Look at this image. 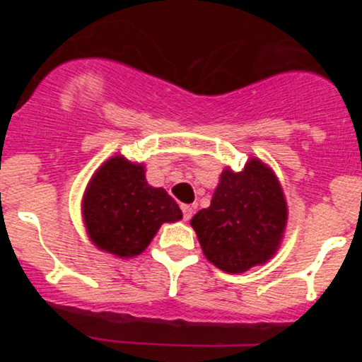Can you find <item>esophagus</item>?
Returning a JSON list of instances; mask_svg holds the SVG:
<instances>
[{
	"instance_id": "esophagus-1",
	"label": "esophagus",
	"mask_w": 362,
	"mask_h": 362,
	"mask_svg": "<svg viewBox=\"0 0 362 362\" xmlns=\"http://www.w3.org/2000/svg\"><path fill=\"white\" fill-rule=\"evenodd\" d=\"M182 213H184L185 221H189V219L192 218V214H194V207L189 206V204H184V206H182Z\"/></svg>"
}]
</instances>
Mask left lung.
I'll return each mask as SVG.
<instances>
[{
  "instance_id": "1",
  "label": "left lung",
  "mask_w": 362,
  "mask_h": 362,
  "mask_svg": "<svg viewBox=\"0 0 362 362\" xmlns=\"http://www.w3.org/2000/svg\"><path fill=\"white\" fill-rule=\"evenodd\" d=\"M288 223L284 192L259 158L224 168L211 206L190 219L206 259L228 274L247 272L277 252Z\"/></svg>"
}]
</instances>
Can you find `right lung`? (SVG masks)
Returning a JSON list of instances; mask_svg holds the SVG:
<instances>
[{
  "label": "right lung",
  "instance_id": "obj_1",
  "mask_svg": "<svg viewBox=\"0 0 362 362\" xmlns=\"http://www.w3.org/2000/svg\"><path fill=\"white\" fill-rule=\"evenodd\" d=\"M144 173V165L112 156L93 173L83 195L90 240L120 259L139 255L161 224L182 219L177 202L165 189L149 185Z\"/></svg>",
  "mask_w": 362,
  "mask_h": 362
}]
</instances>
